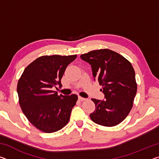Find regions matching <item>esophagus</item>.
<instances>
[{"label":"esophagus","mask_w":159,"mask_h":159,"mask_svg":"<svg viewBox=\"0 0 159 159\" xmlns=\"http://www.w3.org/2000/svg\"><path fill=\"white\" fill-rule=\"evenodd\" d=\"M79 99L80 101H84V100H85V98H82V97L79 96Z\"/></svg>","instance_id":"1"}]
</instances>
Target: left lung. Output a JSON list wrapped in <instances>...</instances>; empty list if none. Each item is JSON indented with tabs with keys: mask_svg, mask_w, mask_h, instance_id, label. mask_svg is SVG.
<instances>
[{
	"mask_svg": "<svg viewBox=\"0 0 159 159\" xmlns=\"http://www.w3.org/2000/svg\"><path fill=\"white\" fill-rule=\"evenodd\" d=\"M80 58L92 67L94 79L102 86L104 100L92 99L95 110L90 114L97 124L112 127L127 117L137 93L135 73L131 63L120 54L109 49L93 50Z\"/></svg>",
	"mask_w": 159,
	"mask_h": 159,
	"instance_id": "1",
	"label": "left lung"
}]
</instances>
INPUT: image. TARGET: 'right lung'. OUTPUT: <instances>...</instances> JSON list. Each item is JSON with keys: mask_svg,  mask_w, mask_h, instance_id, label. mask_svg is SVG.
Listing matches in <instances>:
<instances>
[{"mask_svg": "<svg viewBox=\"0 0 159 159\" xmlns=\"http://www.w3.org/2000/svg\"><path fill=\"white\" fill-rule=\"evenodd\" d=\"M76 57L41 56L26 67L18 80L17 90L21 110L29 121L44 133L60 130L69 122L78 96L58 95L52 88L61 87L65 69Z\"/></svg>", "mask_w": 159, "mask_h": 159, "instance_id": "obj_1", "label": "right lung"}]
</instances>
